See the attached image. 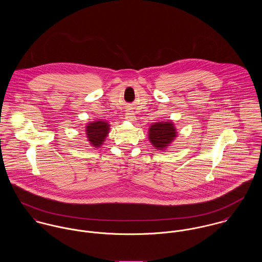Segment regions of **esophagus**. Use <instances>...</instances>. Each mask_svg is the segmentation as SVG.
I'll list each match as a JSON object with an SVG mask.
<instances>
[{
	"mask_svg": "<svg viewBox=\"0 0 262 262\" xmlns=\"http://www.w3.org/2000/svg\"><path fill=\"white\" fill-rule=\"evenodd\" d=\"M126 119L128 121H135L136 117H135V114L133 112H128L126 114Z\"/></svg>",
	"mask_w": 262,
	"mask_h": 262,
	"instance_id": "esophagus-1",
	"label": "esophagus"
}]
</instances>
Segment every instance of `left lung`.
Here are the masks:
<instances>
[{
	"mask_svg": "<svg viewBox=\"0 0 262 262\" xmlns=\"http://www.w3.org/2000/svg\"><path fill=\"white\" fill-rule=\"evenodd\" d=\"M177 136V129L171 121L153 123L148 130L150 143L155 147V149L160 151L168 148Z\"/></svg>",
	"mask_w": 262,
	"mask_h": 262,
	"instance_id": "1",
	"label": "left lung"
}]
</instances>
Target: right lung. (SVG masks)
<instances>
[{"mask_svg":"<svg viewBox=\"0 0 262 262\" xmlns=\"http://www.w3.org/2000/svg\"><path fill=\"white\" fill-rule=\"evenodd\" d=\"M110 131V124L104 120H98L88 123L85 126V135L90 144L95 147H101Z\"/></svg>","mask_w":262,"mask_h":262,"instance_id":"obj_1","label":"right lung"}]
</instances>
